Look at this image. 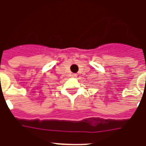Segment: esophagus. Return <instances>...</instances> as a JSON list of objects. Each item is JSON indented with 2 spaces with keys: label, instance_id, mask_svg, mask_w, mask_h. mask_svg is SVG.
Here are the masks:
<instances>
[{
  "label": "esophagus",
  "instance_id": "obj_1",
  "mask_svg": "<svg viewBox=\"0 0 146 146\" xmlns=\"http://www.w3.org/2000/svg\"><path fill=\"white\" fill-rule=\"evenodd\" d=\"M72 77H77V74H72Z\"/></svg>",
  "mask_w": 146,
  "mask_h": 146
}]
</instances>
